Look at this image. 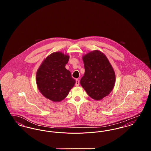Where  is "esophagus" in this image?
<instances>
[{
	"label": "esophagus",
	"mask_w": 151,
	"mask_h": 151,
	"mask_svg": "<svg viewBox=\"0 0 151 151\" xmlns=\"http://www.w3.org/2000/svg\"><path fill=\"white\" fill-rule=\"evenodd\" d=\"M75 86H79V80L78 79H76V80Z\"/></svg>",
	"instance_id": "obj_1"
}]
</instances>
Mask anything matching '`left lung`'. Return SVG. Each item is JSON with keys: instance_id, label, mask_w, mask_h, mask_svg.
Here are the masks:
<instances>
[{"instance_id": "1", "label": "left lung", "mask_w": 151, "mask_h": 151, "mask_svg": "<svg viewBox=\"0 0 151 151\" xmlns=\"http://www.w3.org/2000/svg\"><path fill=\"white\" fill-rule=\"evenodd\" d=\"M85 73L80 84L95 100L108 96L115 85L114 71L106 55L99 50L91 51L83 57Z\"/></svg>"}]
</instances>
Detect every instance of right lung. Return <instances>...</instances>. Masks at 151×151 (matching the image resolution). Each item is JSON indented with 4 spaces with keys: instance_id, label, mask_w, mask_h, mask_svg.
Here are the masks:
<instances>
[{
    "instance_id": "obj_1",
    "label": "right lung",
    "mask_w": 151,
    "mask_h": 151,
    "mask_svg": "<svg viewBox=\"0 0 151 151\" xmlns=\"http://www.w3.org/2000/svg\"><path fill=\"white\" fill-rule=\"evenodd\" d=\"M69 56L55 52L43 60L36 73L38 89L43 96L53 102H60L67 96L75 84L70 71L65 68Z\"/></svg>"
}]
</instances>
